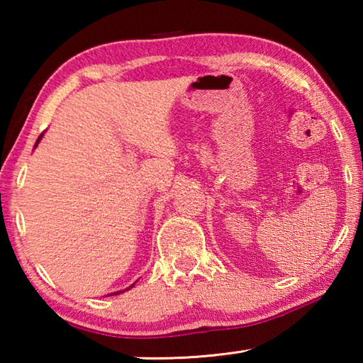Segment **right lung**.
<instances>
[{
	"mask_svg": "<svg viewBox=\"0 0 363 363\" xmlns=\"http://www.w3.org/2000/svg\"><path fill=\"white\" fill-rule=\"evenodd\" d=\"M41 138H43V134H40V138H38V139H36V144H35V147H36V145H38V143H40V140H41ZM134 285H136V281H134V284H133V285H130V286H128V288H125V290H120V291H113V293H110V294H120V293H123V291H128V290H131V288H133ZM110 294H108V296H110Z\"/></svg>",
	"mask_w": 363,
	"mask_h": 363,
	"instance_id": "add662e5",
	"label": "right lung"
}]
</instances>
